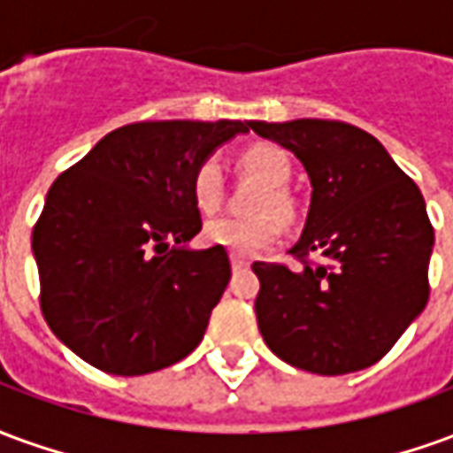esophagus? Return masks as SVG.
Here are the masks:
<instances>
[{"mask_svg":"<svg viewBox=\"0 0 453 453\" xmlns=\"http://www.w3.org/2000/svg\"><path fill=\"white\" fill-rule=\"evenodd\" d=\"M230 266H233V272H240V269H247V266H250V259L240 255H230Z\"/></svg>","mask_w":453,"mask_h":453,"instance_id":"34e87169","label":"esophagus"}]
</instances>
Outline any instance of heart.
Here are the masks:
<instances>
[{"mask_svg": "<svg viewBox=\"0 0 453 453\" xmlns=\"http://www.w3.org/2000/svg\"><path fill=\"white\" fill-rule=\"evenodd\" d=\"M240 165L266 187V191H262L257 198V216L211 218L203 226V240L208 245L223 247L233 255L247 257L266 250L279 237V220L271 216L273 212L279 218H291L294 213V203L284 191L286 181L291 179V162L284 150L272 148V145H255L242 152ZM191 194L201 211H213L220 203L223 172L216 159H206L198 165L191 179ZM266 210L273 212L266 214Z\"/></svg>", "mask_w": 453, "mask_h": 453, "instance_id": "heart-1", "label": "heart"}]
</instances>
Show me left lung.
Here are the masks:
<instances>
[{
    "label": "left lung",
    "instance_id": "1",
    "mask_svg": "<svg viewBox=\"0 0 453 453\" xmlns=\"http://www.w3.org/2000/svg\"><path fill=\"white\" fill-rule=\"evenodd\" d=\"M311 179L303 233L288 252L323 265L255 262L259 333L296 369L342 376L386 357L429 298L434 230L418 184L366 130L342 120H250Z\"/></svg>",
    "mask_w": 453,
    "mask_h": 453
}]
</instances>
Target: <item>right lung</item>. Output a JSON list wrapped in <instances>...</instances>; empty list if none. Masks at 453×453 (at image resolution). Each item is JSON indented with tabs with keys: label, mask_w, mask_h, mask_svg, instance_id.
Wrapping results in <instances>:
<instances>
[{
	"label": "right lung",
	"mask_w": 453,
	"mask_h": 453,
	"mask_svg": "<svg viewBox=\"0 0 453 453\" xmlns=\"http://www.w3.org/2000/svg\"><path fill=\"white\" fill-rule=\"evenodd\" d=\"M250 120H152L104 135L55 179L31 237L45 323L113 376L177 364L230 281L223 247L191 250V179Z\"/></svg>",
	"instance_id": "obj_1"
}]
</instances>
